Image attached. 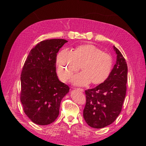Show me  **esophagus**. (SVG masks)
<instances>
[{"label": "esophagus", "mask_w": 146, "mask_h": 146, "mask_svg": "<svg viewBox=\"0 0 146 146\" xmlns=\"http://www.w3.org/2000/svg\"><path fill=\"white\" fill-rule=\"evenodd\" d=\"M77 90L81 91V92H84V89L82 88H77Z\"/></svg>", "instance_id": "1"}]
</instances>
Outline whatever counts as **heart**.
I'll list each match as a JSON object with an SVG mask.
<instances>
[{
  "label": "heart",
  "instance_id": "b5f03b06",
  "mask_svg": "<svg viewBox=\"0 0 146 146\" xmlns=\"http://www.w3.org/2000/svg\"><path fill=\"white\" fill-rule=\"evenodd\" d=\"M56 64L59 78L66 82L79 68L71 82L76 86L100 84L107 80L113 67V58L110 54L93 44L76 47L71 52L64 49L56 56Z\"/></svg>",
  "mask_w": 146,
  "mask_h": 146
}]
</instances>
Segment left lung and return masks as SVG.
I'll list each match as a JSON object with an SVG mask.
<instances>
[{
	"instance_id": "8db88e82",
	"label": "left lung",
	"mask_w": 146,
	"mask_h": 146,
	"mask_svg": "<svg viewBox=\"0 0 146 146\" xmlns=\"http://www.w3.org/2000/svg\"><path fill=\"white\" fill-rule=\"evenodd\" d=\"M113 49L117 54V61L107 80L85 91L84 118L90 127L97 129L108 126L116 120L122 110L126 93V62L115 46Z\"/></svg>"
}]
</instances>
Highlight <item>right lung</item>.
Returning a JSON list of instances; mask_svg holds the SVG:
<instances>
[{
	"mask_svg": "<svg viewBox=\"0 0 146 146\" xmlns=\"http://www.w3.org/2000/svg\"><path fill=\"white\" fill-rule=\"evenodd\" d=\"M64 39L41 41L31 49L23 66L21 101L26 115L38 125L50 124L59 115L61 100L70 88L58 80L56 53Z\"/></svg>",
	"mask_w": 146,
	"mask_h": 146,
	"instance_id": "1",
	"label": "right lung"
}]
</instances>
